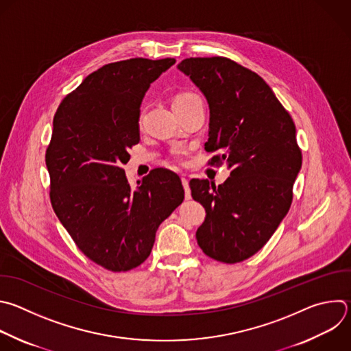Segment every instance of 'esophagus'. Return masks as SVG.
I'll return each instance as SVG.
<instances>
[{
    "instance_id": "34e87169",
    "label": "esophagus",
    "mask_w": 351,
    "mask_h": 351,
    "mask_svg": "<svg viewBox=\"0 0 351 351\" xmlns=\"http://www.w3.org/2000/svg\"><path fill=\"white\" fill-rule=\"evenodd\" d=\"M180 179H182V184H183V187H184V195H186V198L189 199V198H191V191H190L189 180L186 179V176H184V175H182V176H180Z\"/></svg>"
}]
</instances>
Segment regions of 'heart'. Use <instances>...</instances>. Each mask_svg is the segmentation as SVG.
<instances>
[{
    "instance_id": "heart-1",
    "label": "heart",
    "mask_w": 351,
    "mask_h": 351,
    "mask_svg": "<svg viewBox=\"0 0 351 351\" xmlns=\"http://www.w3.org/2000/svg\"><path fill=\"white\" fill-rule=\"evenodd\" d=\"M191 96H195L194 93H180V95H178L176 97H175V100H173V103H176V101H182V100H184V99H189V97H191ZM172 158H173V161L175 162H182V153L180 152H175L173 154H172Z\"/></svg>"
}]
</instances>
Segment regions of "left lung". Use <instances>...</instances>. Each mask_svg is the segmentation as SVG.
Returning a JSON list of instances; mask_svg holds the SVG:
<instances>
[{"label": "left lung", "instance_id": "8db88e82", "mask_svg": "<svg viewBox=\"0 0 351 351\" xmlns=\"http://www.w3.org/2000/svg\"><path fill=\"white\" fill-rule=\"evenodd\" d=\"M178 69L209 104L208 165L231 168L217 187L190 180L191 195L205 208L195 239L202 252L221 263H239L265 247L292 204L302 167L292 117L266 81L234 60L190 58Z\"/></svg>", "mask_w": 351, "mask_h": 351}]
</instances>
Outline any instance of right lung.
I'll return each mask as SVG.
<instances>
[{
    "mask_svg": "<svg viewBox=\"0 0 351 351\" xmlns=\"http://www.w3.org/2000/svg\"><path fill=\"white\" fill-rule=\"evenodd\" d=\"M175 62L134 58L104 64L53 117L45 153L52 208L78 250L114 273L149 258L158 226L184 198L179 176L168 169L152 171L136 190L123 169L139 143L142 99Z\"/></svg>",
    "mask_w": 351,
    "mask_h": 351,
    "instance_id": "right-lung-1",
    "label": "right lung"
}]
</instances>
